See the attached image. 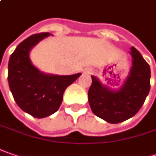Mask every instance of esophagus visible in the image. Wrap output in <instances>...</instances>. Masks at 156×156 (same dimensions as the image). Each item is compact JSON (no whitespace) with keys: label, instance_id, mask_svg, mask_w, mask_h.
<instances>
[{"label":"esophagus","instance_id":"obj_1","mask_svg":"<svg viewBox=\"0 0 156 156\" xmlns=\"http://www.w3.org/2000/svg\"><path fill=\"white\" fill-rule=\"evenodd\" d=\"M91 73H92V68L88 67L85 68V69L83 70V73H84V74H90Z\"/></svg>","mask_w":156,"mask_h":156}]
</instances>
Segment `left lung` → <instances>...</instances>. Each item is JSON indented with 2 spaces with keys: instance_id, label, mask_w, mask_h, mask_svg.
Returning <instances> with one entry per match:
<instances>
[{
  "instance_id": "8db88e82",
  "label": "left lung",
  "mask_w": 156,
  "mask_h": 156,
  "mask_svg": "<svg viewBox=\"0 0 156 156\" xmlns=\"http://www.w3.org/2000/svg\"><path fill=\"white\" fill-rule=\"evenodd\" d=\"M132 66L129 77L118 90L102 84L91 76L88 100L97 116L110 123H119L134 116L141 109L150 90V67L141 53L132 46Z\"/></svg>"
}]
</instances>
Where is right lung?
I'll return each instance as SVG.
<instances>
[{
    "label": "right lung",
    "mask_w": 156,
    "mask_h": 156,
    "mask_svg": "<svg viewBox=\"0 0 156 156\" xmlns=\"http://www.w3.org/2000/svg\"><path fill=\"white\" fill-rule=\"evenodd\" d=\"M50 35L49 33L31 35L18 45L8 62V84L14 100L21 110L36 118L55 113L66 89L81 75L46 74L32 64L30 50Z\"/></svg>",
    "instance_id": "obj_1"
}]
</instances>
